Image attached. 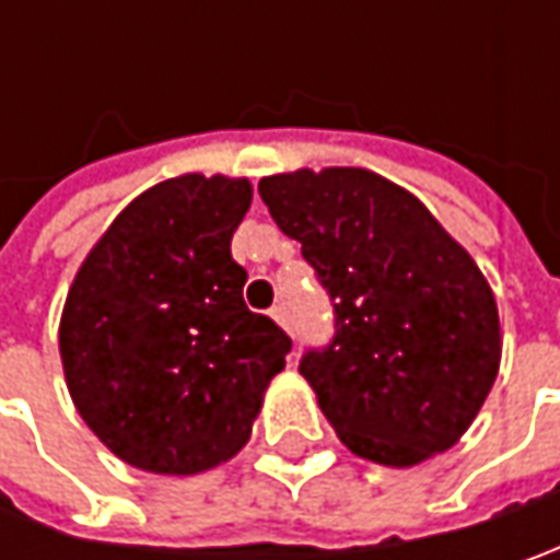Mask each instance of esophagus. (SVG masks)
Returning <instances> with one entry per match:
<instances>
[{
    "label": "esophagus",
    "mask_w": 560,
    "mask_h": 560,
    "mask_svg": "<svg viewBox=\"0 0 560 560\" xmlns=\"http://www.w3.org/2000/svg\"><path fill=\"white\" fill-rule=\"evenodd\" d=\"M270 317H273L283 330H290V320H287V308H283V305H273V308H270Z\"/></svg>",
    "instance_id": "1"
}]
</instances>
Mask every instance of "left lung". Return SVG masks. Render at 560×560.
<instances>
[{"instance_id": "left-lung-1", "label": "left lung", "mask_w": 560, "mask_h": 560, "mask_svg": "<svg viewBox=\"0 0 560 560\" xmlns=\"http://www.w3.org/2000/svg\"><path fill=\"white\" fill-rule=\"evenodd\" d=\"M258 192L334 299L336 339L299 371L342 445L386 467L452 448L502 364L499 305L470 252L368 167H299Z\"/></svg>"}]
</instances>
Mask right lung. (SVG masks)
Wrapping results in <instances>:
<instances>
[{"mask_svg": "<svg viewBox=\"0 0 560 560\" xmlns=\"http://www.w3.org/2000/svg\"><path fill=\"white\" fill-rule=\"evenodd\" d=\"M246 177L180 174L149 186L86 252L58 320L77 415L130 467L192 477L252 436L290 336L243 302L230 240Z\"/></svg>", "mask_w": 560, "mask_h": 560, "instance_id": "add662e5", "label": "right lung"}]
</instances>
